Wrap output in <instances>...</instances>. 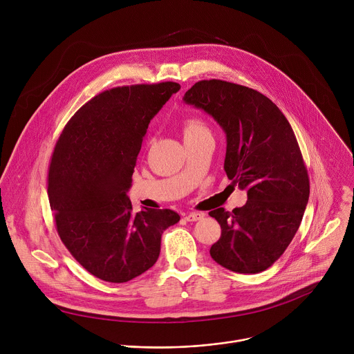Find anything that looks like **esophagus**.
I'll list each match as a JSON object with an SVG mask.
<instances>
[{"instance_id":"esophagus-1","label":"esophagus","mask_w":354,"mask_h":354,"mask_svg":"<svg viewBox=\"0 0 354 354\" xmlns=\"http://www.w3.org/2000/svg\"><path fill=\"white\" fill-rule=\"evenodd\" d=\"M203 213H199V212H192V213H188L187 216H185V220L187 221H198V220H201V218H203Z\"/></svg>"}]
</instances>
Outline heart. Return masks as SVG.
<instances>
[{
	"label": "heart",
	"mask_w": 354,
	"mask_h": 354,
	"mask_svg": "<svg viewBox=\"0 0 354 354\" xmlns=\"http://www.w3.org/2000/svg\"><path fill=\"white\" fill-rule=\"evenodd\" d=\"M203 133H207L206 126L203 124L202 120H199L198 118H188L184 124H183V137L184 141L185 140H191L195 138Z\"/></svg>",
	"instance_id": "1"
}]
</instances>
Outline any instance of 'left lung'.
Returning <instances> with one entry per match:
<instances>
[{
	"label": "left lung",
	"instance_id": "left-lung-1",
	"mask_svg": "<svg viewBox=\"0 0 354 354\" xmlns=\"http://www.w3.org/2000/svg\"><path fill=\"white\" fill-rule=\"evenodd\" d=\"M224 130V170L234 185L246 189L242 207L209 212L221 227L210 256L241 274L272 266L293 239L308 201L310 181L295 133L266 95L224 80H201L184 95Z\"/></svg>",
	"mask_w": 354,
	"mask_h": 354
}]
</instances>
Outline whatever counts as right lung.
Returning <instances> with one entry per match:
<instances>
[{
    "instance_id": "add662e5",
    "label": "right lung",
    "mask_w": 354,
    "mask_h": 354,
    "mask_svg": "<svg viewBox=\"0 0 354 354\" xmlns=\"http://www.w3.org/2000/svg\"><path fill=\"white\" fill-rule=\"evenodd\" d=\"M178 83L104 91L84 104L59 136L48 167V199L58 235L94 277L122 283L151 268L170 209L133 213L127 198L142 138Z\"/></svg>"
}]
</instances>
